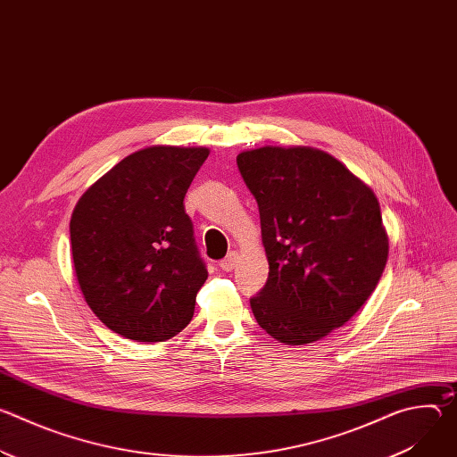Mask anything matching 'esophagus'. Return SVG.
I'll list each match as a JSON object with an SVG mask.
<instances>
[{"label":"esophagus","mask_w":457,"mask_h":457,"mask_svg":"<svg viewBox=\"0 0 457 457\" xmlns=\"http://www.w3.org/2000/svg\"><path fill=\"white\" fill-rule=\"evenodd\" d=\"M237 262H238V253H235V251H231V253H228V256L226 258H222L220 260V270L222 271H231V270H235V266H237Z\"/></svg>","instance_id":"1"}]
</instances>
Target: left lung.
<instances>
[{"label":"left lung","instance_id":"left-lung-1","mask_svg":"<svg viewBox=\"0 0 457 457\" xmlns=\"http://www.w3.org/2000/svg\"><path fill=\"white\" fill-rule=\"evenodd\" d=\"M256 199L270 277L251 309L284 345L321 340L376 289L388 237L374 191L311 146H262L237 155Z\"/></svg>","mask_w":457,"mask_h":457}]
</instances>
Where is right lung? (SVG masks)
<instances>
[{"label": "right lung", "instance_id": "obj_1", "mask_svg": "<svg viewBox=\"0 0 457 457\" xmlns=\"http://www.w3.org/2000/svg\"><path fill=\"white\" fill-rule=\"evenodd\" d=\"M210 150L155 145L97 179L71 219L79 289L113 333L164 342L193 318L208 278L184 212L186 191Z\"/></svg>", "mask_w": 457, "mask_h": 457}]
</instances>
